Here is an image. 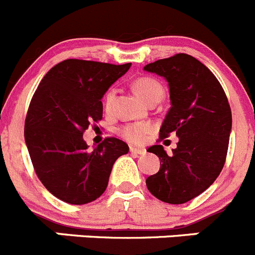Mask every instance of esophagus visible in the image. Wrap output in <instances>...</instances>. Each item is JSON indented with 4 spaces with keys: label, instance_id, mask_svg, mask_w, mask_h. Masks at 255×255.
<instances>
[{
    "label": "esophagus",
    "instance_id": "1",
    "mask_svg": "<svg viewBox=\"0 0 255 255\" xmlns=\"http://www.w3.org/2000/svg\"><path fill=\"white\" fill-rule=\"evenodd\" d=\"M130 151L132 154H136V155H141V154H145V149H140V148H134V146H130Z\"/></svg>",
    "mask_w": 255,
    "mask_h": 255
}]
</instances>
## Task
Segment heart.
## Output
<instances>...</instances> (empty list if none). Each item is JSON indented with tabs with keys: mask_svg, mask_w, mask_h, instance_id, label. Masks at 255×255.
<instances>
[{
	"mask_svg": "<svg viewBox=\"0 0 255 255\" xmlns=\"http://www.w3.org/2000/svg\"><path fill=\"white\" fill-rule=\"evenodd\" d=\"M134 90L136 91L137 95L144 100V101L149 102L154 99H160L163 97L162 85L156 79L151 78V77H140V78L135 79L134 82ZM115 90L110 88L105 95L104 105L105 109L109 111L112 107L114 100H115ZM151 126L148 123H135V124H128V125L121 126L119 129V134L124 137L125 140L134 144L143 143L146 135L150 132Z\"/></svg>",
	"mask_w": 255,
	"mask_h": 255,
	"instance_id": "obj_1",
	"label": "heart"
}]
</instances>
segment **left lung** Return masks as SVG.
Segmentation results:
<instances>
[{"label":"left lung","mask_w":255,"mask_h":255,"mask_svg":"<svg viewBox=\"0 0 255 255\" xmlns=\"http://www.w3.org/2000/svg\"><path fill=\"white\" fill-rule=\"evenodd\" d=\"M144 69L164 77L169 86L172 106L159 130L160 140L172 132L179 139L170 155L162 145L148 149L162 164L158 173L146 178V187L163 202L184 204L206 191L225 164L230 105L218 78L191 55L179 53Z\"/></svg>","instance_id":"1"}]
</instances>
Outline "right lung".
Wrapping results in <instances>:
<instances>
[{"label": "right lung", "instance_id": "right-lung-1", "mask_svg": "<svg viewBox=\"0 0 255 255\" xmlns=\"http://www.w3.org/2000/svg\"><path fill=\"white\" fill-rule=\"evenodd\" d=\"M130 65L63 60L44 76L32 96L25 143L41 183L67 204L85 205L99 198L114 163L129 151L128 144L116 137H106L90 150L83 132L101 120V99Z\"/></svg>", "mask_w": 255, "mask_h": 255}]
</instances>
